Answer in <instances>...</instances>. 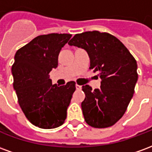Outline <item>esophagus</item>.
Segmentation results:
<instances>
[{"label":"esophagus","instance_id":"34e87169","mask_svg":"<svg viewBox=\"0 0 152 152\" xmlns=\"http://www.w3.org/2000/svg\"><path fill=\"white\" fill-rule=\"evenodd\" d=\"M76 89H78V90H80L82 87H81V86H80V85H77V84H76Z\"/></svg>","mask_w":152,"mask_h":152}]
</instances>
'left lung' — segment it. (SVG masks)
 Instances as JSON below:
<instances>
[{
	"instance_id": "obj_1",
	"label": "left lung",
	"mask_w": 152,
	"mask_h": 152,
	"mask_svg": "<svg viewBox=\"0 0 152 152\" xmlns=\"http://www.w3.org/2000/svg\"><path fill=\"white\" fill-rule=\"evenodd\" d=\"M68 44L87 51L89 69L99 72L102 79L100 89L82 86L86 94L81 102L85 121L98 129L112 126L124 115L134 95L137 80L136 60L121 40L107 32L76 34Z\"/></svg>"
}]
</instances>
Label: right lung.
<instances>
[{"label":"right lung","mask_w":152,"mask_h":152,"mask_svg":"<svg viewBox=\"0 0 152 152\" xmlns=\"http://www.w3.org/2000/svg\"><path fill=\"white\" fill-rule=\"evenodd\" d=\"M71 34L40 35L16 52L12 66L14 89L25 116L35 126L54 129L64 123L76 82L52 85L50 71Z\"/></svg>","instance_id":"obj_1"}]
</instances>
